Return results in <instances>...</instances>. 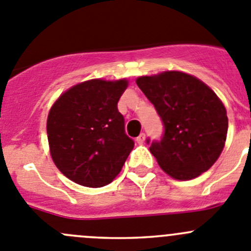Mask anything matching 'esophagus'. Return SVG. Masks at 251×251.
<instances>
[{
    "mask_svg": "<svg viewBox=\"0 0 251 251\" xmlns=\"http://www.w3.org/2000/svg\"><path fill=\"white\" fill-rule=\"evenodd\" d=\"M145 139H146V135H145V133H140L139 137H137V139H136L137 144H144Z\"/></svg>",
    "mask_w": 251,
    "mask_h": 251,
    "instance_id": "34e87169",
    "label": "esophagus"
}]
</instances>
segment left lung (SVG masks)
<instances>
[{
	"label": "left lung",
	"mask_w": 251,
	"mask_h": 251,
	"mask_svg": "<svg viewBox=\"0 0 251 251\" xmlns=\"http://www.w3.org/2000/svg\"><path fill=\"white\" fill-rule=\"evenodd\" d=\"M136 84L153 104L165 127L150 151L167 175L187 181L209 170L224 149L228 116L217 94L196 76L163 72Z\"/></svg>",
	"instance_id": "8db88e82"
}]
</instances>
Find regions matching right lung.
<instances>
[{"instance_id": "1", "label": "right lung", "mask_w": 251, "mask_h": 251, "mask_svg": "<svg viewBox=\"0 0 251 251\" xmlns=\"http://www.w3.org/2000/svg\"><path fill=\"white\" fill-rule=\"evenodd\" d=\"M128 81L93 80L72 86L47 120L49 150L58 170L80 186L104 187L120 173L133 149L118 102Z\"/></svg>"}]
</instances>
